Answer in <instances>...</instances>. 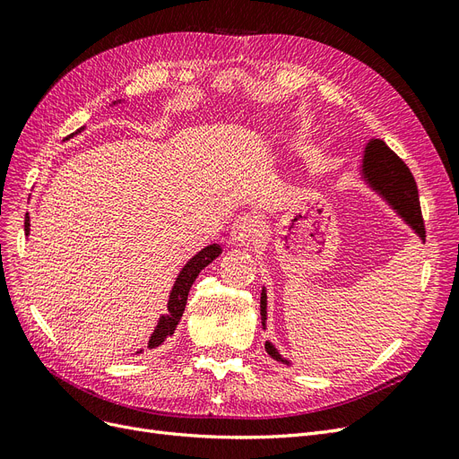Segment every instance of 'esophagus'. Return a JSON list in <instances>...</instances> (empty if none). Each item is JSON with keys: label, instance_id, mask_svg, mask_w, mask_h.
<instances>
[{"label": "esophagus", "instance_id": "1", "mask_svg": "<svg viewBox=\"0 0 459 459\" xmlns=\"http://www.w3.org/2000/svg\"><path fill=\"white\" fill-rule=\"evenodd\" d=\"M258 235V220L253 214H241L231 226V241L239 247H248Z\"/></svg>", "mask_w": 459, "mask_h": 459}]
</instances>
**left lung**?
Instances as JSON below:
<instances>
[{
  "instance_id": "left-lung-1",
  "label": "left lung",
  "mask_w": 459,
  "mask_h": 459,
  "mask_svg": "<svg viewBox=\"0 0 459 459\" xmlns=\"http://www.w3.org/2000/svg\"><path fill=\"white\" fill-rule=\"evenodd\" d=\"M359 176H362L364 184L373 189L377 195L393 208L398 218L404 220V224L418 235L421 243H425V226L421 218V206L418 186L404 164L394 151L388 149L383 140H369L364 147L362 166H359ZM260 317H262V329H266L268 319V295L266 287H262L260 293ZM266 352L285 366H293L290 359L283 358L275 344L266 341Z\"/></svg>"
}]
</instances>
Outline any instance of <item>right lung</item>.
Returning <instances> with one entry per match:
<instances>
[{"label": "right lung", "instance_id": "right-lung-1", "mask_svg": "<svg viewBox=\"0 0 459 459\" xmlns=\"http://www.w3.org/2000/svg\"><path fill=\"white\" fill-rule=\"evenodd\" d=\"M122 101L124 100L113 101V103H110V107L118 105ZM82 130H84V126H82L80 130H76L73 135L80 134ZM73 135H68V137H73ZM68 137H66V140H68ZM24 233H26V238H29V233H30V216H29V212H26V216H24ZM220 255H221V245H218V243L206 245L204 248H201V251L195 256L187 260V264H186L182 270H179L176 281L172 285V290H170L169 307H166V308H169V312L162 314L159 317V324H157L155 331H152L151 337H149L147 349H157V346H160L166 339L174 335V331H176V327L179 324V319H182V316H184L186 304H187V295H189V289H191L193 281L197 280V275L201 273V270H204L208 264H211L212 260H216ZM142 352H143V349H140L135 354H142Z\"/></svg>", "mask_w": 459, "mask_h": 459}]
</instances>
